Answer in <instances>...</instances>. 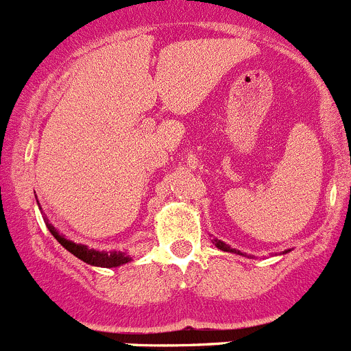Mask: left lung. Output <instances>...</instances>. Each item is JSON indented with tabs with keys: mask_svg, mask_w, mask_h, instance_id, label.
<instances>
[{
	"mask_svg": "<svg viewBox=\"0 0 351 351\" xmlns=\"http://www.w3.org/2000/svg\"><path fill=\"white\" fill-rule=\"evenodd\" d=\"M213 243L216 245V247L219 248V250H223V252H231V254H238V255H247V254H241L240 250H234V248H231L230 245H226V243H224V241L217 240V238H214V240H213ZM287 252H290V250H285L283 254H287Z\"/></svg>",
	"mask_w": 351,
	"mask_h": 351,
	"instance_id": "1",
	"label": "left lung"
}]
</instances>
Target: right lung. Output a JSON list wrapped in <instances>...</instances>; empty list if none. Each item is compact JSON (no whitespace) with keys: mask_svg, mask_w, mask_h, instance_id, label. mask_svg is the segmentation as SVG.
Listing matches in <instances>:
<instances>
[{"mask_svg":"<svg viewBox=\"0 0 351 351\" xmlns=\"http://www.w3.org/2000/svg\"><path fill=\"white\" fill-rule=\"evenodd\" d=\"M37 204H39V200H37ZM39 209H40V206H39ZM40 213H43V210H40ZM44 221H46V217H44ZM46 226H47V230L51 231V234H53V237L60 241V245H63V247L66 248L70 254H73L75 257L80 258V261H84L85 264H90V266H96V267H118V266H123V264H127V262L132 261V257L127 254V252H120V250L106 252V250H96V248H89L87 245L75 243V241L64 238V234L58 233L56 228H54L53 224L47 223V221H46Z\"/></svg>","mask_w":351,"mask_h":351,"instance_id":"1","label":"right lung"}]
</instances>
